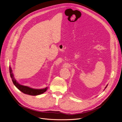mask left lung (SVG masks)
Segmentation results:
<instances>
[{
	"mask_svg": "<svg viewBox=\"0 0 122 122\" xmlns=\"http://www.w3.org/2000/svg\"><path fill=\"white\" fill-rule=\"evenodd\" d=\"M107 86H108V85H106V87H105V89H106V87H107ZM104 90H105V89H104Z\"/></svg>",
	"mask_w": 122,
	"mask_h": 122,
	"instance_id": "8db88e82",
	"label": "left lung"
}]
</instances>
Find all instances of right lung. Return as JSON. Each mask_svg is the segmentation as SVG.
Returning <instances> with one entry per match:
<instances>
[{
  "instance_id": "right-lung-1",
  "label": "right lung",
  "mask_w": 122,
  "mask_h": 122,
  "mask_svg": "<svg viewBox=\"0 0 122 122\" xmlns=\"http://www.w3.org/2000/svg\"><path fill=\"white\" fill-rule=\"evenodd\" d=\"M9 72L10 74V77L12 79V82L14 85L15 86L16 88L18 89L21 92L24 93L25 94H27L30 96H37L39 95H41L43 93L45 92L47 89L48 87H46L45 89H34L31 88L29 87L25 86H23L20 84L15 79L14 77L13 73H12V70L11 66H9Z\"/></svg>"
}]
</instances>
